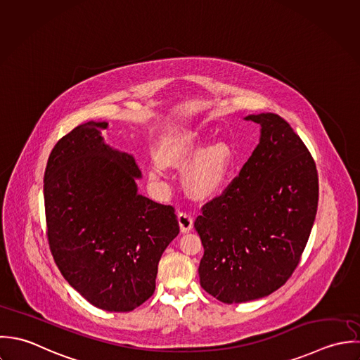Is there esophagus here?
I'll return each mask as SVG.
<instances>
[{
	"label": "esophagus",
	"mask_w": 360,
	"mask_h": 360,
	"mask_svg": "<svg viewBox=\"0 0 360 360\" xmlns=\"http://www.w3.org/2000/svg\"><path fill=\"white\" fill-rule=\"evenodd\" d=\"M178 221H179V226L182 232H189L193 228V216L191 213L182 212L178 214Z\"/></svg>",
	"instance_id": "obj_1"
}]
</instances>
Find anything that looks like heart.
<instances>
[{"label":"heart","instance_id":"b5f03b06","mask_svg":"<svg viewBox=\"0 0 360 360\" xmlns=\"http://www.w3.org/2000/svg\"><path fill=\"white\" fill-rule=\"evenodd\" d=\"M207 138L195 131H184L169 143L162 154V164L179 169L194 164L186 174V188L196 198H209L217 193L228 181L236 167V151L232 144L218 141L207 144ZM164 176L161 167L150 171V178L158 181Z\"/></svg>","mask_w":360,"mask_h":360}]
</instances>
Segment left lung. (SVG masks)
<instances>
[{
  "mask_svg": "<svg viewBox=\"0 0 360 360\" xmlns=\"http://www.w3.org/2000/svg\"><path fill=\"white\" fill-rule=\"evenodd\" d=\"M245 120L260 125V142L195 221L205 248L200 285L224 303L255 300L287 283L319 203L316 162L287 121L273 112Z\"/></svg>",
  "mask_w": 360,
  "mask_h": 360,
  "instance_id": "left-lung-1",
  "label": "left lung"
}]
</instances>
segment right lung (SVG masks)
Instances as JSON below:
<instances>
[{
    "mask_svg": "<svg viewBox=\"0 0 360 360\" xmlns=\"http://www.w3.org/2000/svg\"><path fill=\"white\" fill-rule=\"evenodd\" d=\"M107 122L89 121L54 146L44 172L51 255L93 306L131 311L155 289L162 252L179 233L172 206L138 193L135 158L104 143Z\"/></svg>",
    "mask_w": 360,
    "mask_h": 360,
    "instance_id": "right-lung-1",
    "label": "right lung"
}]
</instances>
